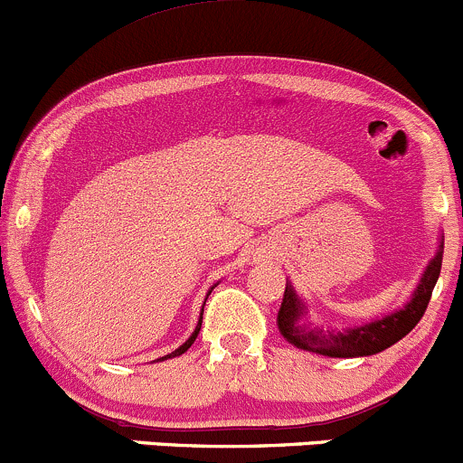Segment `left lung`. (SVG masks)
Listing matches in <instances>:
<instances>
[{
  "instance_id": "1",
  "label": "left lung",
  "mask_w": 463,
  "mask_h": 463,
  "mask_svg": "<svg viewBox=\"0 0 463 463\" xmlns=\"http://www.w3.org/2000/svg\"><path fill=\"white\" fill-rule=\"evenodd\" d=\"M441 256H444V236H439L435 256L430 258L411 293L409 302L402 309H395L375 320L364 322L360 326H346L337 331L331 326H317L311 322L309 307L298 296L291 282H287L282 307L278 311V329L282 335L296 345L298 349L317 353L326 357H366L389 349L409 335L429 307L430 293L435 289L437 278L441 271Z\"/></svg>"
}]
</instances>
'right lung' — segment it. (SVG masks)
<instances>
[{
    "instance_id": "1",
    "label": "right lung",
    "mask_w": 463,
    "mask_h": 463,
    "mask_svg": "<svg viewBox=\"0 0 463 463\" xmlns=\"http://www.w3.org/2000/svg\"><path fill=\"white\" fill-rule=\"evenodd\" d=\"M213 287H216V285H213ZM213 287H212V289H213ZM212 289L210 291H207V296H210V293H212ZM207 296H205V300H207ZM203 307H205V305H203ZM201 322H203V311H201V317H198V325H196V329H194L192 331V335L190 337H187V340L185 342H183V345L181 346H178V349L176 351H172V353H167V355H163V357H158V360H172V357H176V355H183V353H185L187 349H190V346L194 345V340H196V335H198V331H201Z\"/></svg>"
}]
</instances>
